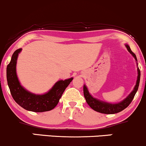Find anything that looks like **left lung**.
Wrapping results in <instances>:
<instances>
[{"instance_id": "obj_1", "label": "left lung", "mask_w": 146, "mask_h": 146, "mask_svg": "<svg viewBox=\"0 0 146 146\" xmlns=\"http://www.w3.org/2000/svg\"><path fill=\"white\" fill-rule=\"evenodd\" d=\"M126 48H127L128 50L131 52V54L135 57V60L137 61V59L136 55L134 52L131 50V48L129 47V46L126 45ZM138 71V76H137V83L135 85L134 90L131 92L128 96L126 98L125 100H124L122 102H119L117 104H111V103H107V102H104L102 101H100L97 99L94 98L90 95L89 93L88 90H87V87L85 85L83 86V93H84V96L85 98V100L87 104L90 105V107L92 108V109H94V111H97V112L101 113H104V114H115L117 113L120 112V111H123L124 109H126V107H128L129 106V104L131 103V102L133 101V98H134L135 94H136L138 90L139 85V81H140V76H141V74H140V70L137 68Z\"/></svg>"}]
</instances>
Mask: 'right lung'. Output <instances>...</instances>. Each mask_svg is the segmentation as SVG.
I'll list each match as a JSON object with an SVG mask.
<instances>
[{
	"label": "right lung",
	"mask_w": 146,
	"mask_h": 146,
	"mask_svg": "<svg viewBox=\"0 0 146 146\" xmlns=\"http://www.w3.org/2000/svg\"><path fill=\"white\" fill-rule=\"evenodd\" d=\"M22 48H19L13 52L11 61L7 67V80L13 100L27 111L44 112L52 110L57 105L63 93L73 78L56 82L52 88L44 95L30 93L20 85L16 75L17 58Z\"/></svg>",
	"instance_id": "add662e5"
}]
</instances>
